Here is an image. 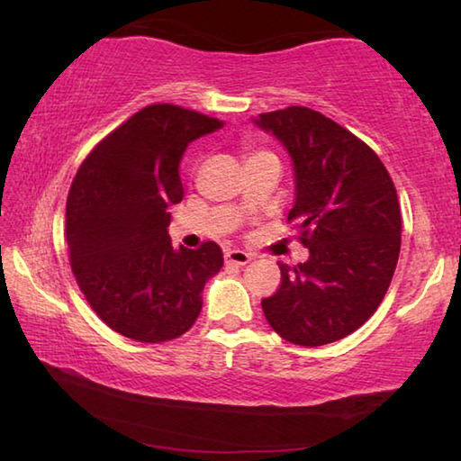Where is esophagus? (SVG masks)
Segmentation results:
<instances>
[{
	"mask_svg": "<svg viewBox=\"0 0 461 461\" xmlns=\"http://www.w3.org/2000/svg\"><path fill=\"white\" fill-rule=\"evenodd\" d=\"M252 260V254L244 252V249H228L225 252V264H236V267H246Z\"/></svg>",
	"mask_w": 461,
	"mask_h": 461,
	"instance_id": "34e87169",
	"label": "esophagus"
}]
</instances>
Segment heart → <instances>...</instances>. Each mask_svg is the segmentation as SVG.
<instances>
[{
	"label": "heart",
	"mask_w": 461,
	"mask_h": 461,
	"mask_svg": "<svg viewBox=\"0 0 461 461\" xmlns=\"http://www.w3.org/2000/svg\"><path fill=\"white\" fill-rule=\"evenodd\" d=\"M260 154H267V152H252L249 154V158H254V156H260Z\"/></svg>",
	"instance_id": "b5f03b06"
}]
</instances>
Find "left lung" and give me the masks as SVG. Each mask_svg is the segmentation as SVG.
<instances>
[{
    "label": "left lung",
    "instance_id": "8db88e82",
    "mask_svg": "<svg viewBox=\"0 0 461 461\" xmlns=\"http://www.w3.org/2000/svg\"><path fill=\"white\" fill-rule=\"evenodd\" d=\"M256 126L286 148L294 170L288 221L307 262H278V291L262 311L280 338L325 346L374 315L401 252V207L388 170L352 131L309 107L260 113Z\"/></svg>",
    "mask_w": 461,
    "mask_h": 461
}]
</instances>
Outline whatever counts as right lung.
I'll list each match as a JSON object with an SVG mask.
<instances>
[{
    "instance_id": "right-lung-1",
    "label": "right lung",
    "mask_w": 461,
    "mask_h": 461,
    "mask_svg": "<svg viewBox=\"0 0 461 461\" xmlns=\"http://www.w3.org/2000/svg\"><path fill=\"white\" fill-rule=\"evenodd\" d=\"M223 122L170 104L148 105L83 160L67 199V244L81 293L123 338L160 343L189 331L221 248H173L168 209L183 201L181 160Z\"/></svg>"
}]
</instances>
